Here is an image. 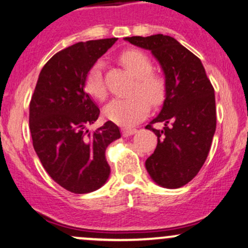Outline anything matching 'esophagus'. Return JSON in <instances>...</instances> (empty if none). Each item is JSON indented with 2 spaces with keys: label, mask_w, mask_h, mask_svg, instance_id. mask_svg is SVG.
<instances>
[{
  "label": "esophagus",
  "mask_w": 248,
  "mask_h": 248,
  "mask_svg": "<svg viewBox=\"0 0 248 248\" xmlns=\"http://www.w3.org/2000/svg\"><path fill=\"white\" fill-rule=\"evenodd\" d=\"M136 132H137V130L135 127H123L122 129V134H123L124 137H129V136L134 135Z\"/></svg>",
  "instance_id": "esophagus-1"
}]
</instances>
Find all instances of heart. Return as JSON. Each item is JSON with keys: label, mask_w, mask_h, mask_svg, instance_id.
<instances>
[{"label": "heart", "mask_w": 248, "mask_h": 248, "mask_svg": "<svg viewBox=\"0 0 248 248\" xmlns=\"http://www.w3.org/2000/svg\"><path fill=\"white\" fill-rule=\"evenodd\" d=\"M121 62L135 78L132 94L126 98L111 100L104 108V114L114 123L130 126L142 121L150 111V102L159 105L166 98L167 84L162 76L153 72V62L145 53L137 49L125 50L121 55ZM85 91L98 100L108 95L104 81L103 63L97 61L90 67L85 76Z\"/></svg>", "instance_id": "b5f03b06"}]
</instances>
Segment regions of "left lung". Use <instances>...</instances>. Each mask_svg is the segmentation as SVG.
I'll use <instances>...</instances> for the list:
<instances>
[{
    "label": "left lung",
    "instance_id": "1",
    "mask_svg": "<svg viewBox=\"0 0 248 248\" xmlns=\"http://www.w3.org/2000/svg\"><path fill=\"white\" fill-rule=\"evenodd\" d=\"M125 40L150 50L164 73L166 99L158 116L145 126L157 136V146L145 168L161 187L180 188L198 175L208 156L217 127L214 89L201 60L171 36ZM155 123H163L164 129H154Z\"/></svg>",
    "mask_w": 248,
    "mask_h": 248
}]
</instances>
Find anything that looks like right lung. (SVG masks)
<instances>
[{
  "mask_svg": "<svg viewBox=\"0 0 248 248\" xmlns=\"http://www.w3.org/2000/svg\"><path fill=\"white\" fill-rule=\"evenodd\" d=\"M116 41L78 42L53 55L40 72L29 104L34 150L49 176L74 194L105 185L111 171L105 150L121 138L111 121L89 131L87 125L97 121L100 110L84 87L87 71Z\"/></svg>",
  "mask_w": 248,
  "mask_h": 248,
  "instance_id": "right-lung-1",
  "label": "right lung"
}]
</instances>
